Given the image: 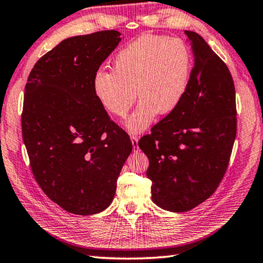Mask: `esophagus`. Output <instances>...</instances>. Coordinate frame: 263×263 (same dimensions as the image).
<instances>
[{"instance_id": "34e87169", "label": "esophagus", "mask_w": 263, "mask_h": 263, "mask_svg": "<svg viewBox=\"0 0 263 263\" xmlns=\"http://www.w3.org/2000/svg\"><path fill=\"white\" fill-rule=\"evenodd\" d=\"M130 140H132L133 146H134V151L139 150V136H137V135H130Z\"/></svg>"}]
</instances>
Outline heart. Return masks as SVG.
<instances>
[{
    "label": "heart",
    "mask_w": 263,
    "mask_h": 263,
    "mask_svg": "<svg viewBox=\"0 0 263 263\" xmlns=\"http://www.w3.org/2000/svg\"><path fill=\"white\" fill-rule=\"evenodd\" d=\"M191 67L190 48L181 39L146 34L120 50L113 71L99 69L92 86L100 105L117 118L126 117L139 95L140 104L124 126L130 133H140L159 112L168 114L180 105Z\"/></svg>",
    "instance_id": "heart-1"
}]
</instances>
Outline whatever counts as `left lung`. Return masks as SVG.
<instances>
[{
	"label": "left lung",
	"mask_w": 263,
	"mask_h": 263,
	"mask_svg": "<svg viewBox=\"0 0 263 263\" xmlns=\"http://www.w3.org/2000/svg\"><path fill=\"white\" fill-rule=\"evenodd\" d=\"M194 67L180 105L139 142L148 156L151 199L173 213L188 211L214 194L237 135L231 72L200 34L185 31Z\"/></svg>",
	"instance_id": "1"
}]
</instances>
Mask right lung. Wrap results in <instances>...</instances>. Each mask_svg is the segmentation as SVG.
Listing matches in <instances>:
<instances>
[{
	"mask_svg": "<svg viewBox=\"0 0 263 263\" xmlns=\"http://www.w3.org/2000/svg\"><path fill=\"white\" fill-rule=\"evenodd\" d=\"M120 35L106 30L64 39L36 61L25 85L22 133L32 173L45 194L70 214L107 208L133 150L92 86Z\"/></svg>",
	"mask_w": 263,
	"mask_h": 263,
	"instance_id": "1",
	"label": "right lung"
}]
</instances>
